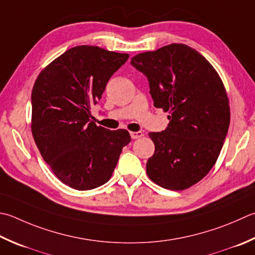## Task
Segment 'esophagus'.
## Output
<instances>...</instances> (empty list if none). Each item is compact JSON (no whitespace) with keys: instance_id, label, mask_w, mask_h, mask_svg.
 <instances>
[{"instance_id":"1","label":"esophagus","mask_w":255,"mask_h":255,"mask_svg":"<svg viewBox=\"0 0 255 255\" xmlns=\"http://www.w3.org/2000/svg\"><path fill=\"white\" fill-rule=\"evenodd\" d=\"M130 136L132 139H138L143 136L142 131H130Z\"/></svg>"}]
</instances>
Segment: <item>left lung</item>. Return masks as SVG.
Wrapping results in <instances>:
<instances>
[{
  "label": "left lung",
  "instance_id": "8db88e82",
  "mask_svg": "<svg viewBox=\"0 0 255 255\" xmlns=\"http://www.w3.org/2000/svg\"><path fill=\"white\" fill-rule=\"evenodd\" d=\"M130 64L148 78L156 108L169 113L147 161L151 180L169 190H184L207 176L220 154L230 125L229 98L220 76L202 55L170 44L133 56Z\"/></svg>",
  "mask_w": 255,
  "mask_h": 255
}]
</instances>
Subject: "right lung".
<instances>
[{
    "mask_svg": "<svg viewBox=\"0 0 255 255\" xmlns=\"http://www.w3.org/2000/svg\"><path fill=\"white\" fill-rule=\"evenodd\" d=\"M128 57L98 46H75L48 64L35 81V143L55 176L76 190L106 183L131 140L126 129L109 130L89 119L109 78Z\"/></svg>",
    "mask_w": 255,
    "mask_h": 255,
    "instance_id": "1",
    "label": "right lung"
}]
</instances>
